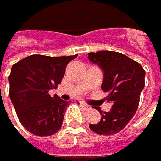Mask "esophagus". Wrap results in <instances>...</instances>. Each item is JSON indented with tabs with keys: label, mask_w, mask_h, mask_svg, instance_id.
<instances>
[{
	"label": "esophagus",
	"mask_w": 161,
	"mask_h": 161,
	"mask_svg": "<svg viewBox=\"0 0 161 161\" xmlns=\"http://www.w3.org/2000/svg\"><path fill=\"white\" fill-rule=\"evenodd\" d=\"M80 104H81V106H82V108L84 109V111H89V110H91V106L86 104L85 103H80Z\"/></svg>",
	"instance_id": "34e87169"
}]
</instances>
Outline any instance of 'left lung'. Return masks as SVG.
Masks as SVG:
<instances>
[{"label":"left lung","instance_id":"obj_1","mask_svg":"<svg viewBox=\"0 0 161 161\" xmlns=\"http://www.w3.org/2000/svg\"><path fill=\"white\" fill-rule=\"evenodd\" d=\"M88 58L103 69L102 90L108 93L105 100L113 103L109 112L98 109L102 119L98 124H91L90 128L99 135L116 134L125 127L137 110L146 72L138 62L119 52H91Z\"/></svg>","mask_w":161,"mask_h":161}]
</instances>
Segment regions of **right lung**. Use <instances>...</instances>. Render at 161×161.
<instances>
[{"instance_id":"1","label":"right lung","mask_w":161,"mask_h":161,"mask_svg":"<svg viewBox=\"0 0 161 161\" xmlns=\"http://www.w3.org/2000/svg\"><path fill=\"white\" fill-rule=\"evenodd\" d=\"M78 55L48 57L31 55L13 65L9 75L10 98L18 119L30 133L47 136L62 125L69 102L48 92L57 89L66 66Z\"/></svg>"}]
</instances>
